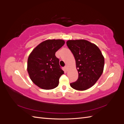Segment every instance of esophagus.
Wrapping results in <instances>:
<instances>
[{
    "label": "esophagus",
    "instance_id": "34e87169",
    "mask_svg": "<svg viewBox=\"0 0 124 124\" xmlns=\"http://www.w3.org/2000/svg\"><path fill=\"white\" fill-rule=\"evenodd\" d=\"M65 69H66L67 71H68V66H66L65 67Z\"/></svg>",
    "mask_w": 124,
    "mask_h": 124
}]
</instances>
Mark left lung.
<instances>
[{"label":"left lung","mask_w":124,"mask_h":124,"mask_svg":"<svg viewBox=\"0 0 124 124\" xmlns=\"http://www.w3.org/2000/svg\"><path fill=\"white\" fill-rule=\"evenodd\" d=\"M67 45L76 60L78 71V80L70 83L78 91H85L94 85L102 74L104 58L101 51L94 43L84 40H69Z\"/></svg>","instance_id":"1"}]
</instances>
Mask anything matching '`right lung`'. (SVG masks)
Returning <instances> with one entry per match:
<instances>
[{
  "label": "right lung",
  "instance_id": "add662e5",
  "mask_svg": "<svg viewBox=\"0 0 124 124\" xmlns=\"http://www.w3.org/2000/svg\"><path fill=\"white\" fill-rule=\"evenodd\" d=\"M62 39H48L38 44L29 54L27 68L29 78L35 84L43 89L57 87L63 71L60 68L55 53L64 45Z\"/></svg>",
  "mask_w": 124,
  "mask_h": 124
}]
</instances>
